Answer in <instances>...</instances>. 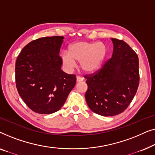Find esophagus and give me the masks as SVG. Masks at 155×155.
<instances>
[{
	"mask_svg": "<svg viewBox=\"0 0 155 155\" xmlns=\"http://www.w3.org/2000/svg\"><path fill=\"white\" fill-rule=\"evenodd\" d=\"M83 80H84V78L82 77H80V76H77V78H76V81H77V82H82Z\"/></svg>",
	"mask_w": 155,
	"mask_h": 155,
	"instance_id": "1",
	"label": "esophagus"
}]
</instances>
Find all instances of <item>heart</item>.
<instances>
[{"label":"heart","instance_id":"b5f03b06","mask_svg":"<svg viewBox=\"0 0 155 155\" xmlns=\"http://www.w3.org/2000/svg\"><path fill=\"white\" fill-rule=\"evenodd\" d=\"M69 53L63 51L61 54L62 61L69 69L76 66V62H80L82 71L92 73L101 66L107 55V47L102 42L77 41L71 44Z\"/></svg>","mask_w":155,"mask_h":155}]
</instances>
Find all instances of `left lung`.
I'll list each match as a JSON object with an SVG mask.
<instances>
[{
	"label": "left lung",
	"instance_id": "obj_1",
	"mask_svg": "<svg viewBox=\"0 0 155 155\" xmlns=\"http://www.w3.org/2000/svg\"><path fill=\"white\" fill-rule=\"evenodd\" d=\"M111 58L96 73L85 75L87 90L85 99L95 114L118 115L128 107L139 84V61L126 42L111 38Z\"/></svg>",
	"mask_w": 155,
	"mask_h": 155
}]
</instances>
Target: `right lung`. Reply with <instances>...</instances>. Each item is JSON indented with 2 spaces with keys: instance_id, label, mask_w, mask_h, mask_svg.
<instances>
[{
  "instance_id": "1",
  "label": "right lung",
  "mask_w": 155,
  "mask_h": 155,
  "mask_svg": "<svg viewBox=\"0 0 155 155\" xmlns=\"http://www.w3.org/2000/svg\"><path fill=\"white\" fill-rule=\"evenodd\" d=\"M63 39L55 36L34 40L17 58V89L27 107L36 113L51 114L58 111L75 85V75L61 70L59 52Z\"/></svg>"
}]
</instances>
